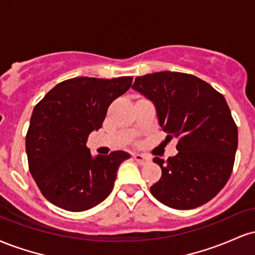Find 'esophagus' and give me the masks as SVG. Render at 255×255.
Listing matches in <instances>:
<instances>
[{
	"mask_svg": "<svg viewBox=\"0 0 255 255\" xmlns=\"http://www.w3.org/2000/svg\"><path fill=\"white\" fill-rule=\"evenodd\" d=\"M133 158H134V160H136V162L141 165L147 164V163L150 162V158L144 156V154H140V153H134Z\"/></svg>",
	"mask_w": 255,
	"mask_h": 255,
	"instance_id": "obj_1",
	"label": "esophagus"
}]
</instances>
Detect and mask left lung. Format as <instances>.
<instances>
[{
	"label": "left lung",
	"instance_id": "8db88e82",
	"mask_svg": "<svg viewBox=\"0 0 255 255\" xmlns=\"http://www.w3.org/2000/svg\"><path fill=\"white\" fill-rule=\"evenodd\" d=\"M131 87L153 102L166 139L178 140L176 156L153 158L162 177L152 195L177 210L206 204L229 180L238 150V126L223 95L194 75L166 71L136 77Z\"/></svg>",
	"mask_w": 255,
	"mask_h": 255
}]
</instances>
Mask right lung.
<instances>
[{
  "mask_svg": "<svg viewBox=\"0 0 255 255\" xmlns=\"http://www.w3.org/2000/svg\"><path fill=\"white\" fill-rule=\"evenodd\" d=\"M131 81V77L68 79L34 107L26 134L28 169L51 204L67 211H86L113 191L119 166L129 154L115 151L93 158L86 142Z\"/></svg>",
  "mask_w": 255,
  "mask_h": 255,
  "instance_id": "obj_1",
  "label": "right lung"
}]
</instances>
